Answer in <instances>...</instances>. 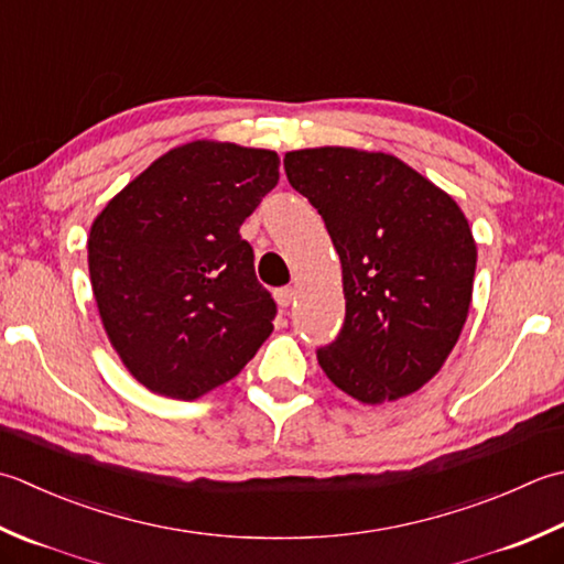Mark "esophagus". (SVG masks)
<instances>
[{
    "label": "esophagus",
    "instance_id": "1",
    "mask_svg": "<svg viewBox=\"0 0 564 564\" xmlns=\"http://www.w3.org/2000/svg\"><path fill=\"white\" fill-rule=\"evenodd\" d=\"M293 289H279L273 293V297H275V303H279V307H289L291 303H293Z\"/></svg>",
    "mask_w": 564,
    "mask_h": 564
}]
</instances>
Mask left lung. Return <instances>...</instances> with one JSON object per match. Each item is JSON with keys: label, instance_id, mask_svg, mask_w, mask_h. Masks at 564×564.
I'll return each instance as SVG.
<instances>
[{"label": "left lung", "instance_id": "left-lung-1", "mask_svg": "<svg viewBox=\"0 0 564 564\" xmlns=\"http://www.w3.org/2000/svg\"><path fill=\"white\" fill-rule=\"evenodd\" d=\"M285 175L325 219L347 313L317 361L361 403L399 401L443 369L469 313L477 245L465 213L389 153L289 151Z\"/></svg>", "mask_w": 564, "mask_h": 564}]
</instances>
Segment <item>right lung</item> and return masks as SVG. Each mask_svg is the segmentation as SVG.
Returning a JSON list of instances; mask_svg holds the SVG:
<instances>
[{
    "instance_id": "right-lung-1",
    "label": "right lung",
    "mask_w": 564,
    "mask_h": 564,
    "mask_svg": "<svg viewBox=\"0 0 564 564\" xmlns=\"http://www.w3.org/2000/svg\"><path fill=\"white\" fill-rule=\"evenodd\" d=\"M279 163L275 151L191 141L153 161L93 223L97 311L149 391L200 399L273 333L275 303L239 227L279 183Z\"/></svg>"
}]
</instances>
